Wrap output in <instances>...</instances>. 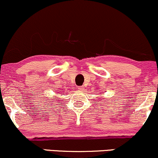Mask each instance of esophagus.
I'll return each mask as SVG.
<instances>
[{
  "label": "esophagus",
  "mask_w": 158,
  "mask_h": 158,
  "mask_svg": "<svg viewBox=\"0 0 158 158\" xmlns=\"http://www.w3.org/2000/svg\"><path fill=\"white\" fill-rule=\"evenodd\" d=\"M78 90H79V91H83V90H84V87H83V86H79V87H78Z\"/></svg>",
  "instance_id": "1"
}]
</instances>
